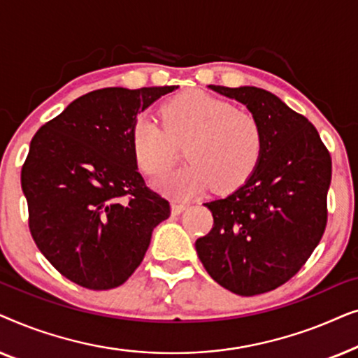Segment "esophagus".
Returning a JSON list of instances; mask_svg holds the SVG:
<instances>
[{
  "mask_svg": "<svg viewBox=\"0 0 358 358\" xmlns=\"http://www.w3.org/2000/svg\"><path fill=\"white\" fill-rule=\"evenodd\" d=\"M185 207H187V205H185V203L173 202V205H171V212H173V215H179V213L184 212Z\"/></svg>",
  "mask_w": 358,
  "mask_h": 358,
  "instance_id": "1",
  "label": "esophagus"
}]
</instances>
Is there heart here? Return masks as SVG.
I'll use <instances>...</instances> for the list:
<instances>
[{
  "instance_id": "heart-1",
  "label": "heart",
  "mask_w": 358,
  "mask_h": 358,
  "mask_svg": "<svg viewBox=\"0 0 358 358\" xmlns=\"http://www.w3.org/2000/svg\"><path fill=\"white\" fill-rule=\"evenodd\" d=\"M163 130L146 117L130 129L131 155L141 173L159 176L173 164L176 146L182 148L187 166L155 182L174 199H189L215 185L229 194L248 182L264 148L259 120L231 102L202 91H185L159 109Z\"/></svg>"
}]
</instances>
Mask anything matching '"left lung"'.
Wrapping results in <instances>:
<instances>
[{"label": "left lung", "instance_id": "obj_1", "mask_svg": "<svg viewBox=\"0 0 358 358\" xmlns=\"http://www.w3.org/2000/svg\"><path fill=\"white\" fill-rule=\"evenodd\" d=\"M208 87L248 107L262 127L264 148L246 184L227 199L203 203L213 228L195 249L223 288L261 295L290 280L324 234L331 155L315 125L272 92Z\"/></svg>", "mask_w": 358, "mask_h": 358}]
</instances>
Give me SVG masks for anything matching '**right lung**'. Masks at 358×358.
<instances>
[{"mask_svg": "<svg viewBox=\"0 0 358 358\" xmlns=\"http://www.w3.org/2000/svg\"><path fill=\"white\" fill-rule=\"evenodd\" d=\"M176 87L91 91L34 135L21 171L29 229L68 280L90 290L122 285L171 215L138 173L130 129L138 112Z\"/></svg>", "mask_w": 358, "mask_h": 358, "instance_id": "right-lung-1", "label": "right lung"}]
</instances>
